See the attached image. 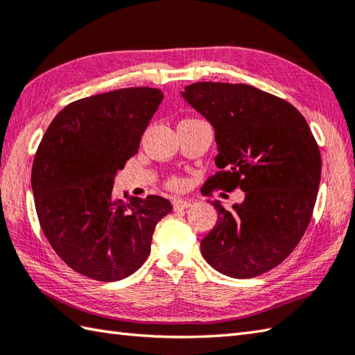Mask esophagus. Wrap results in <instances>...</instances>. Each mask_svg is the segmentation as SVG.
<instances>
[{"label": "esophagus", "mask_w": 355, "mask_h": 355, "mask_svg": "<svg viewBox=\"0 0 355 355\" xmlns=\"http://www.w3.org/2000/svg\"><path fill=\"white\" fill-rule=\"evenodd\" d=\"M191 206H192V201L191 200H184V198L175 200L172 203L173 211H184V209H187V207H191Z\"/></svg>", "instance_id": "esophagus-1"}]
</instances>
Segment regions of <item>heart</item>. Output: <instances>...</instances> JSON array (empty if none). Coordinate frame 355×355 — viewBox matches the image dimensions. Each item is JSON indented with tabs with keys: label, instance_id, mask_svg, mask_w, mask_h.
Masks as SVG:
<instances>
[{
	"label": "heart",
	"instance_id": "heart-1",
	"mask_svg": "<svg viewBox=\"0 0 355 355\" xmlns=\"http://www.w3.org/2000/svg\"><path fill=\"white\" fill-rule=\"evenodd\" d=\"M166 186H168V189H171V191H178L180 187L183 186V180L178 177H172L168 180V182H166Z\"/></svg>",
	"mask_w": 355,
	"mask_h": 355
}]
</instances>
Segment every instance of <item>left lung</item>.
I'll use <instances>...</instances> for the list:
<instances>
[{
    "instance_id": "8db88e82",
    "label": "left lung",
    "mask_w": 355,
    "mask_h": 355,
    "mask_svg": "<svg viewBox=\"0 0 355 355\" xmlns=\"http://www.w3.org/2000/svg\"><path fill=\"white\" fill-rule=\"evenodd\" d=\"M215 129L220 171L214 189L245 192L201 240V254L218 272L252 279L286 259L306 232L322 173L320 149L304 116L272 94L249 85L193 83L182 94Z\"/></svg>"
}]
</instances>
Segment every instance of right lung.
Returning <instances> with one entry per match:
<instances>
[{
	"label": "right lung",
	"mask_w": 355,
	"mask_h": 355,
	"mask_svg": "<svg viewBox=\"0 0 355 355\" xmlns=\"http://www.w3.org/2000/svg\"><path fill=\"white\" fill-rule=\"evenodd\" d=\"M163 94L126 87L76 100L49 124L32 166L35 207L60 259L89 279L116 282L140 268L155 226L172 211L163 197H114V178L140 148Z\"/></svg>",
	"instance_id": "add662e5"
}]
</instances>
